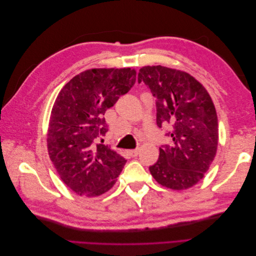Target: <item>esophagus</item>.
Segmentation results:
<instances>
[{
	"instance_id": "esophagus-1",
	"label": "esophagus",
	"mask_w": 256,
	"mask_h": 256,
	"mask_svg": "<svg viewBox=\"0 0 256 256\" xmlns=\"http://www.w3.org/2000/svg\"><path fill=\"white\" fill-rule=\"evenodd\" d=\"M138 152H140V150L136 148V150H129V154H130L132 157H136L138 154Z\"/></svg>"
}]
</instances>
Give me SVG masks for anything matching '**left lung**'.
<instances>
[{"instance_id": "obj_1", "label": "left lung", "mask_w": 256, "mask_h": 256, "mask_svg": "<svg viewBox=\"0 0 256 256\" xmlns=\"http://www.w3.org/2000/svg\"><path fill=\"white\" fill-rule=\"evenodd\" d=\"M138 81L156 97L157 125L168 127L172 142L159 148L150 166L158 184L173 190L196 184L212 164L219 130L214 104L206 88L188 72L166 66H144Z\"/></svg>"}]
</instances>
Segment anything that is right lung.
<instances>
[{"mask_svg":"<svg viewBox=\"0 0 256 256\" xmlns=\"http://www.w3.org/2000/svg\"><path fill=\"white\" fill-rule=\"evenodd\" d=\"M136 69L92 68L66 83L54 102L47 134L49 157L60 180L79 196L109 191L126 159L104 144V115L136 82Z\"/></svg>","mask_w":256,"mask_h":256,"instance_id":"add662e5","label":"right lung"}]
</instances>
